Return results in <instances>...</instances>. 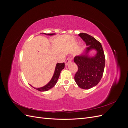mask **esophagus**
<instances>
[{
    "mask_svg": "<svg viewBox=\"0 0 128 128\" xmlns=\"http://www.w3.org/2000/svg\"><path fill=\"white\" fill-rule=\"evenodd\" d=\"M71 61H72V59L70 58H68V59L66 60V62H65L66 66H67L69 64H70L71 62Z\"/></svg>",
    "mask_w": 128,
    "mask_h": 128,
    "instance_id": "esophagus-1",
    "label": "esophagus"
}]
</instances>
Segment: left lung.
Instances as JSON below:
<instances>
[{"label":"left lung","mask_w":128,"mask_h":128,"mask_svg":"<svg viewBox=\"0 0 128 128\" xmlns=\"http://www.w3.org/2000/svg\"><path fill=\"white\" fill-rule=\"evenodd\" d=\"M78 35L86 42L87 47L82 53L74 58L75 63L78 66L74 78L80 88L89 89L96 86L101 80L105 66V58L99 42L87 34L80 33ZM92 50L96 52L93 56L90 54Z\"/></svg>","instance_id":"1"}]
</instances>
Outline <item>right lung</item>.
Listing matches in <instances>:
<instances>
[{"label": "right lung", "mask_w": 128, "mask_h": 128, "mask_svg": "<svg viewBox=\"0 0 128 128\" xmlns=\"http://www.w3.org/2000/svg\"><path fill=\"white\" fill-rule=\"evenodd\" d=\"M42 34H45L46 35H48V36H53V35H55L56 34H45V33H42ZM64 63L56 64L53 75L52 77L51 80H50V82L48 84H46L44 86L40 88H34L32 86V85H31V86H32L33 88L36 89L37 90L40 92H44V91H47L49 90L50 89L52 88L56 84L58 79H59L60 72L62 71V70L64 69Z\"/></svg>", "instance_id": "right-lung-1"}]
</instances>
